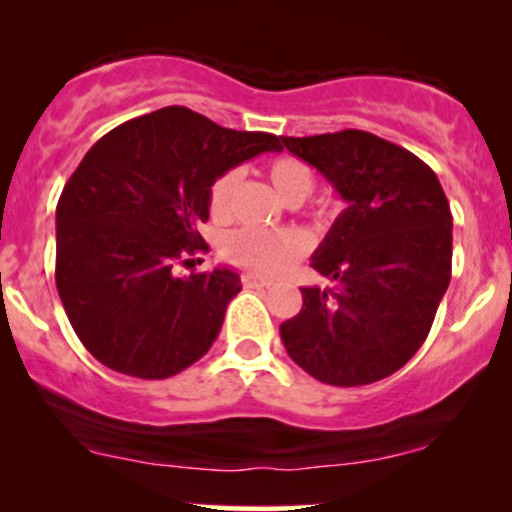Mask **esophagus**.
Returning a JSON list of instances; mask_svg holds the SVG:
<instances>
[{
  "label": "esophagus",
  "mask_w": 512,
  "mask_h": 512,
  "mask_svg": "<svg viewBox=\"0 0 512 512\" xmlns=\"http://www.w3.org/2000/svg\"><path fill=\"white\" fill-rule=\"evenodd\" d=\"M243 286L245 289H269V286H272V279H267V276H260L255 272H248L243 274Z\"/></svg>",
  "instance_id": "1"
}]
</instances>
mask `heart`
<instances>
[{
  "mask_svg": "<svg viewBox=\"0 0 512 512\" xmlns=\"http://www.w3.org/2000/svg\"><path fill=\"white\" fill-rule=\"evenodd\" d=\"M267 175L274 190L284 202H303L313 190V170L301 158L279 156L267 166ZM238 175L226 170L209 187V211L216 221L228 219L236 192ZM308 236L301 231H264V228H243L231 233L223 243V252L238 267L262 274H281L308 252Z\"/></svg>",
  "mask_w": 512,
  "mask_h": 512,
  "instance_id": "heart-1",
  "label": "heart"
}]
</instances>
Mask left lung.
Here are the masks:
<instances>
[{
    "instance_id": "obj_1",
    "label": "left lung",
    "mask_w": 512,
    "mask_h": 512,
    "mask_svg": "<svg viewBox=\"0 0 512 512\" xmlns=\"http://www.w3.org/2000/svg\"><path fill=\"white\" fill-rule=\"evenodd\" d=\"M279 144L346 202L310 260L334 286L301 289L303 308L279 327L281 342L320 383L383 380L419 351L448 291V197L421 158L361 129Z\"/></svg>"
}]
</instances>
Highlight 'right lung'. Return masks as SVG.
Returning <instances> with one entry per match:
<instances>
[{"label":"right lung","mask_w":512,"mask_h":512,"mask_svg":"<svg viewBox=\"0 0 512 512\" xmlns=\"http://www.w3.org/2000/svg\"><path fill=\"white\" fill-rule=\"evenodd\" d=\"M279 137L236 132L182 105L122 122L88 149L57 202L55 281L76 337L103 366L163 380L219 337L240 276H175L207 250L209 187Z\"/></svg>","instance_id":"add662e5"}]
</instances>
